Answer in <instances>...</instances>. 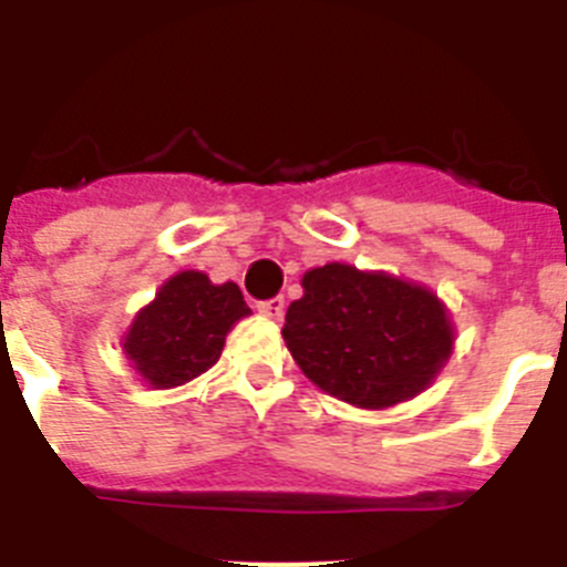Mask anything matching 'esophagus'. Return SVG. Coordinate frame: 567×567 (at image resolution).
<instances>
[{"label": "esophagus", "mask_w": 567, "mask_h": 567, "mask_svg": "<svg viewBox=\"0 0 567 567\" xmlns=\"http://www.w3.org/2000/svg\"><path fill=\"white\" fill-rule=\"evenodd\" d=\"M284 309H287L284 298H272V300H264V303H258V312L264 315V318H272V320H278L280 315H284Z\"/></svg>", "instance_id": "esophagus-1"}]
</instances>
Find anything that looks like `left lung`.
<instances>
[{
  "mask_svg": "<svg viewBox=\"0 0 567 567\" xmlns=\"http://www.w3.org/2000/svg\"><path fill=\"white\" fill-rule=\"evenodd\" d=\"M300 287L280 334L300 372L354 409L417 398L452 358V315L423 284L334 260L309 269Z\"/></svg>",
  "mask_w": 567,
  "mask_h": 567,
  "instance_id": "8db88e82",
  "label": "left lung"
}]
</instances>
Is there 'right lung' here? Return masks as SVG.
<instances>
[{
  "label": "right lung",
  "mask_w": 567,
  "mask_h": 567,
  "mask_svg": "<svg viewBox=\"0 0 567 567\" xmlns=\"http://www.w3.org/2000/svg\"><path fill=\"white\" fill-rule=\"evenodd\" d=\"M247 315L238 284H213L209 275L184 269L135 312L122 352L150 389H175L218 363L227 334Z\"/></svg>",
  "instance_id": "1"
}]
</instances>
